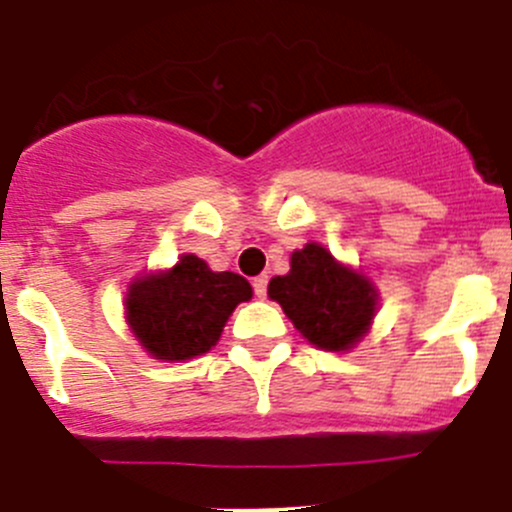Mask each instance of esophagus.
I'll use <instances>...</instances> for the list:
<instances>
[{
  "label": "esophagus",
  "mask_w": 512,
  "mask_h": 512,
  "mask_svg": "<svg viewBox=\"0 0 512 512\" xmlns=\"http://www.w3.org/2000/svg\"><path fill=\"white\" fill-rule=\"evenodd\" d=\"M266 287H269V276H266V274H261V276H256V279H253V292H256V297L264 299L266 297Z\"/></svg>",
  "instance_id": "1"
}]
</instances>
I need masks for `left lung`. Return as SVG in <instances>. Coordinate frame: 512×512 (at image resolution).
I'll return each instance as SVG.
<instances>
[{
    "instance_id": "left-lung-1",
    "label": "left lung",
    "mask_w": 512,
    "mask_h": 512,
    "mask_svg": "<svg viewBox=\"0 0 512 512\" xmlns=\"http://www.w3.org/2000/svg\"><path fill=\"white\" fill-rule=\"evenodd\" d=\"M269 297L281 304L304 340L330 353L353 350L378 312L373 281L314 241L292 253L287 274L269 281Z\"/></svg>"
}]
</instances>
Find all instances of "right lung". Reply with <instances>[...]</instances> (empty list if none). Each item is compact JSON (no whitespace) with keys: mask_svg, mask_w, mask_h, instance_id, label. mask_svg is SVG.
Returning a JSON list of instances; mask_svg holds the SVG:
<instances>
[{"mask_svg":"<svg viewBox=\"0 0 512 512\" xmlns=\"http://www.w3.org/2000/svg\"><path fill=\"white\" fill-rule=\"evenodd\" d=\"M251 297L241 274L213 271L195 253H185L172 269L131 279L124 317L154 360L185 363L215 348L233 309Z\"/></svg>","mask_w":512,"mask_h":512,"instance_id":"obj_1","label":"right lung"}]
</instances>
